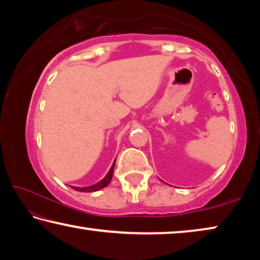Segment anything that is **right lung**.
<instances>
[{
    "mask_svg": "<svg viewBox=\"0 0 260 260\" xmlns=\"http://www.w3.org/2000/svg\"><path fill=\"white\" fill-rule=\"evenodd\" d=\"M114 161H116V160H114ZM113 169H114V162H113V165L111 166V169H110L109 173L107 174V177H105V178L102 180V181H100L99 183L93 184V186H89V187H83V188H80V187H72V188L74 189V190L83 191V192H90V191L100 190V189L107 187L108 184L110 183V181H111L112 174H113Z\"/></svg>",
    "mask_w": 260,
    "mask_h": 260,
    "instance_id": "right-lung-1",
    "label": "right lung"
}]
</instances>
